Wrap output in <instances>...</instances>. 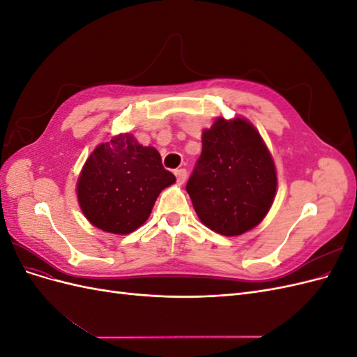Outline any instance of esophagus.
Wrapping results in <instances>:
<instances>
[{
	"label": "esophagus",
	"mask_w": 357,
	"mask_h": 357,
	"mask_svg": "<svg viewBox=\"0 0 357 357\" xmlns=\"http://www.w3.org/2000/svg\"><path fill=\"white\" fill-rule=\"evenodd\" d=\"M174 174H176V177H177V183H178V185H183V183H185L186 178H188V172H186L185 168L176 169Z\"/></svg>",
	"instance_id": "obj_1"
}]
</instances>
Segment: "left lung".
<instances>
[{"mask_svg":"<svg viewBox=\"0 0 357 357\" xmlns=\"http://www.w3.org/2000/svg\"><path fill=\"white\" fill-rule=\"evenodd\" d=\"M186 190L199 220L220 235H241L265 219L275 198L277 169L252 122L218 117L204 129Z\"/></svg>","mask_w":357,"mask_h":357,"instance_id":"left-lung-1","label":"left lung"}]
</instances>
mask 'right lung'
Here are the masks:
<instances>
[{"label":"right lung","mask_w":357,"mask_h":357,"mask_svg":"<svg viewBox=\"0 0 357 357\" xmlns=\"http://www.w3.org/2000/svg\"><path fill=\"white\" fill-rule=\"evenodd\" d=\"M174 183L158 150L126 132L95 147L75 192L82 213L95 228L126 235L144 225L159 193Z\"/></svg>","instance_id":"right-lung-1"}]
</instances>
